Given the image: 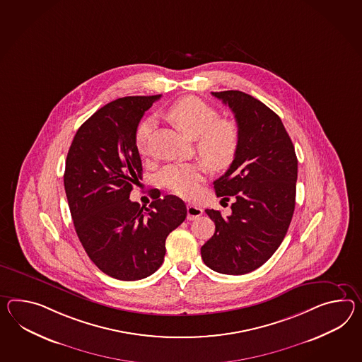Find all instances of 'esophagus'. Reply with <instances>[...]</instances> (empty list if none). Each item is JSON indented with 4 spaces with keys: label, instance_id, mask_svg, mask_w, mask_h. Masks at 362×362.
Segmentation results:
<instances>
[{
    "label": "esophagus",
    "instance_id": "obj_1",
    "mask_svg": "<svg viewBox=\"0 0 362 362\" xmlns=\"http://www.w3.org/2000/svg\"><path fill=\"white\" fill-rule=\"evenodd\" d=\"M202 214H203V209L200 206H196L194 204H188L187 205V218L188 220H196Z\"/></svg>",
    "mask_w": 362,
    "mask_h": 362
}]
</instances>
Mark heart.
Returning a JSON list of instances; mask_svg holds the SVG:
<instances>
[{
  "instance_id": "b5f03b06",
  "label": "heart",
  "mask_w": 362,
  "mask_h": 362,
  "mask_svg": "<svg viewBox=\"0 0 362 362\" xmlns=\"http://www.w3.org/2000/svg\"><path fill=\"white\" fill-rule=\"evenodd\" d=\"M168 120L182 132L196 139V151L213 171H223L237 157L240 132L237 124L218 119L214 107L200 98H180L166 110ZM153 119L146 117L140 122L134 132V144L140 153L146 151ZM203 165L200 162L171 163L158 174L159 185L171 194L191 199L199 192L204 179Z\"/></svg>"
}]
</instances>
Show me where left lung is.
I'll return each mask as SVG.
<instances>
[{
  "label": "left lung",
  "mask_w": 362,
  "mask_h": 362,
  "mask_svg": "<svg viewBox=\"0 0 362 362\" xmlns=\"http://www.w3.org/2000/svg\"><path fill=\"white\" fill-rule=\"evenodd\" d=\"M234 112L239 132L237 157L213 182L231 214L205 212L216 225L202 247L204 263L223 274L255 271L281 245L296 206L298 160L281 119L260 100L238 90L212 93Z\"/></svg>",
  "instance_id": "8db88e82"
}]
</instances>
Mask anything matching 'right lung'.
Masks as SVG:
<instances>
[{
    "label": "right lung",
    "instance_id": "1",
    "mask_svg": "<svg viewBox=\"0 0 362 362\" xmlns=\"http://www.w3.org/2000/svg\"><path fill=\"white\" fill-rule=\"evenodd\" d=\"M160 95L119 98L90 116L76 133L64 187L74 229L91 262L105 274L136 281L163 263L168 234L185 220L183 200L154 191L149 206L129 200L142 179L134 132Z\"/></svg>",
    "mask_w": 362,
    "mask_h": 362
}]
</instances>
